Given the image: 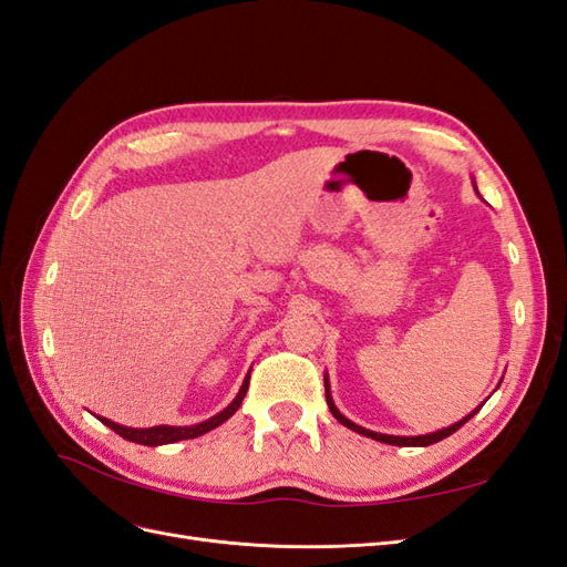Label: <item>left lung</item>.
Instances as JSON below:
<instances>
[{"label":"left lung","instance_id":"obj_1","mask_svg":"<svg viewBox=\"0 0 567 567\" xmlns=\"http://www.w3.org/2000/svg\"><path fill=\"white\" fill-rule=\"evenodd\" d=\"M323 388H326V404H329V409H331V414L342 423V425H348L350 431H354V433H359V435H367V437H371V440H379V442H385V444H398V447H427V444H435V442H440V440H444V437H450L452 433H456L458 427L466 423V421H471L480 409H483V404H480L475 411H471L468 416H463L461 421H456L454 425H450V427H442V431H435V433H427V435H416V437H400V435H383V433H373V431H367V427H362V425H357V423H352L350 419H346L338 411V406L333 404V398H331V385H329V379H326L323 375Z\"/></svg>","mask_w":567,"mask_h":567}]
</instances>
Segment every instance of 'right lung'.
Instances as JSON below:
<instances>
[{
  "label": "right lung",
  "instance_id": "right-lung-1",
  "mask_svg": "<svg viewBox=\"0 0 567 567\" xmlns=\"http://www.w3.org/2000/svg\"><path fill=\"white\" fill-rule=\"evenodd\" d=\"M248 381L250 375H246V381L241 385V390H238V394L234 398V402L221 409L219 414H215L213 419L203 421V423H196V425H153V427H127V425H117L104 416H99L101 423H106L111 431H115L120 437H125L130 442H136V444H144V447H158V444H173V442H179V440H192V437H198V435H205L208 431H213V427L225 423L229 416L236 414V409L241 406L246 392H248Z\"/></svg>",
  "mask_w": 567,
  "mask_h": 567
}]
</instances>
